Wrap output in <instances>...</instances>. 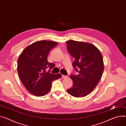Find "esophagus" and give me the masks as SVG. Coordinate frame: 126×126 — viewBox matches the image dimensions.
I'll list each match as a JSON object with an SVG mask.
<instances>
[{
    "label": "esophagus",
    "instance_id": "34e87169",
    "mask_svg": "<svg viewBox=\"0 0 126 126\" xmlns=\"http://www.w3.org/2000/svg\"><path fill=\"white\" fill-rule=\"evenodd\" d=\"M68 76H66V75H62V78L63 79V78H67Z\"/></svg>",
    "mask_w": 126,
    "mask_h": 126
}]
</instances>
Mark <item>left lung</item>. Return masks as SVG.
<instances>
[{"mask_svg": "<svg viewBox=\"0 0 126 126\" xmlns=\"http://www.w3.org/2000/svg\"><path fill=\"white\" fill-rule=\"evenodd\" d=\"M66 44L68 52L75 59L72 66L78 72V75H70L73 84L67 91L74 97L85 96L95 88L104 72L102 55L89 43L69 40Z\"/></svg>", "mask_w": 126, "mask_h": 126, "instance_id": "1", "label": "left lung"}]
</instances>
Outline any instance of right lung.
I'll list each match as a JSON object with an SVG mask.
<instances>
[{
  "instance_id": "1",
  "label": "right lung",
  "mask_w": 126,
  "mask_h": 126,
  "mask_svg": "<svg viewBox=\"0 0 126 126\" xmlns=\"http://www.w3.org/2000/svg\"><path fill=\"white\" fill-rule=\"evenodd\" d=\"M58 44L48 41H37L26 47L18 57L17 72L19 78L28 91L37 96L46 94L51 89L52 82L61 77L51 70L55 66L47 61L51 50ZM49 70L46 71L47 68Z\"/></svg>"
}]
</instances>
